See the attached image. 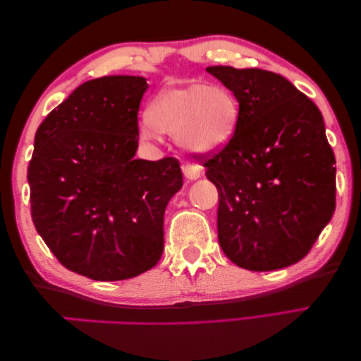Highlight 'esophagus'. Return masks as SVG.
<instances>
[{
    "label": "esophagus",
    "instance_id": "34e87169",
    "mask_svg": "<svg viewBox=\"0 0 361 361\" xmlns=\"http://www.w3.org/2000/svg\"><path fill=\"white\" fill-rule=\"evenodd\" d=\"M182 173L187 177L188 180H197L202 176V169H200L197 164H184L182 166Z\"/></svg>",
    "mask_w": 361,
    "mask_h": 361
}]
</instances>
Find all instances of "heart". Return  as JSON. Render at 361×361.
Wrapping results in <instances>:
<instances>
[{
  "label": "heart",
  "instance_id": "obj_1",
  "mask_svg": "<svg viewBox=\"0 0 361 361\" xmlns=\"http://www.w3.org/2000/svg\"><path fill=\"white\" fill-rule=\"evenodd\" d=\"M238 118V100L227 87L190 81L169 86L153 99L140 123V133L149 139L177 135L184 150L209 155L233 137Z\"/></svg>",
  "mask_w": 361,
  "mask_h": 361
}]
</instances>
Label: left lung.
I'll return each mask as SVG.
<instances>
[{"instance_id": "left-lung-1", "label": "left lung", "mask_w": 361, "mask_h": 361, "mask_svg": "<svg viewBox=\"0 0 361 361\" xmlns=\"http://www.w3.org/2000/svg\"><path fill=\"white\" fill-rule=\"evenodd\" d=\"M240 104L238 126L204 161L219 192L217 236L241 269L300 261L336 208V158L317 105L281 75L208 67Z\"/></svg>"}]
</instances>
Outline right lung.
<instances>
[{"label": "right lung", "instance_id": "right-lung-1", "mask_svg": "<svg viewBox=\"0 0 361 361\" xmlns=\"http://www.w3.org/2000/svg\"><path fill=\"white\" fill-rule=\"evenodd\" d=\"M142 76L82 82L46 116L28 164L32 219L63 267L128 280L163 254V219L182 188L176 158L135 159Z\"/></svg>", "mask_w": 361, "mask_h": 361}]
</instances>
